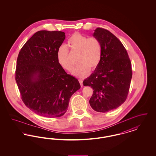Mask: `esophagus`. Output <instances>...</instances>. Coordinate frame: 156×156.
Listing matches in <instances>:
<instances>
[{
    "mask_svg": "<svg viewBox=\"0 0 156 156\" xmlns=\"http://www.w3.org/2000/svg\"><path fill=\"white\" fill-rule=\"evenodd\" d=\"M79 82H80V83L81 86L82 87V86H83V81H82V80H81V79H79Z\"/></svg>",
    "mask_w": 156,
    "mask_h": 156,
    "instance_id": "1",
    "label": "esophagus"
}]
</instances>
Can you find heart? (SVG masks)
I'll return each mask as SVG.
<instances>
[{"instance_id": "b5f03b06", "label": "heart", "mask_w": 156, "mask_h": 156, "mask_svg": "<svg viewBox=\"0 0 156 156\" xmlns=\"http://www.w3.org/2000/svg\"><path fill=\"white\" fill-rule=\"evenodd\" d=\"M67 46L72 53L78 54V62L73 71L75 76L83 78L99 66L102 57V44L96 37H88L78 33L73 34L67 41ZM57 61L60 66L68 71H71L74 64L69 58L67 47H59L57 52Z\"/></svg>"}]
</instances>
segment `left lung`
<instances>
[{
    "mask_svg": "<svg viewBox=\"0 0 156 156\" xmlns=\"http://www.w3.org/2000/svg\"><path fill=\"white\" fill-rule=\"evenodd\" d=\"M93 36L102 44V57L83 83L94 90L89 100L92 108L105 113L118 108L126 101L132 77V64L123 45L109 31L99 27Z\"/></svg>",
    "mask_w": 156,
    "mask_h": 156,
    "instance_id": "1",
    "label": "left lung"
}]
</instances>
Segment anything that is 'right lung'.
Returning <instances> with one entry per match:
<instances>
[{"label":"right lung","instance_id":"right-lung-1","mask_svg":"<svg viewBox=\"0 0 156 156\" xmlns=\"http://www.w3.org/2000/svg\"><path fill=\"white\" fill-rule=\"evenodd\" d=\"M65 38L62 31H38L23 46L17 59L15 79L23 102L41 116H63L71 97L81 88L57 61V50Z\"/></svg>","mask_w":156,"mask_h":156}]
</instances>
